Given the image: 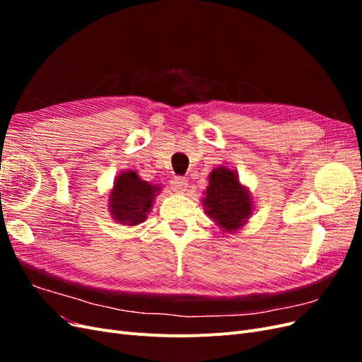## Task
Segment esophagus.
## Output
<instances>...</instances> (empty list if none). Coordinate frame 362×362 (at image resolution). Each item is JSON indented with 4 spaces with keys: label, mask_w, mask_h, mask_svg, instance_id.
<instances>
[{
    "label": "esophagus",
    "mask_w": 362,
    "mask_h": 362,
    "mask_svg": "<svg viewBox=\"0 0 362 362\" xmlns=\"http://www.w3.org/2000/svg\"><path fill=\"white\" fill-rule=\"evenodd\" d=\"M187 180L185 178H182V177H175L172 181H170V185H172V189L175 190V192H185V189H187Z\"/></svg>",
    "instance_id": "34e87169"
}]
</instances>
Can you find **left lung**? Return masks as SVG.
Wrapping results in <instances>:
<instances>
[{
	"label": "left lung",
	"mask_w": 362,
	"mask_h": 362,
	"mask_svg": "<svg viewBox=\"0 0 362 362\" xmlns=\"http://www.w3.org/2000/svg\"><path fill=\"white\" fill-rule=\"evenodd\" d=\"M204 205L208 216H211L225 231L238 229L252 211L249 193L240 185L237 175L226 168L211 172Z\"/></svg>",
	"instance_id": "8db88e82"
}]
</instances>
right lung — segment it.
<instances>
[{
    "label": "right lung",
    "mask_w": 362,
    "mask_h": 362,
    "mask_svg": "<svg viewBox=\"0 0 362 362\" xmlns=\"http://www.w3.org/2000/svg\"><path fill=\"white\" fill-rule=\"evenodd\" d=\"M158 189L146 181H141L136 172L120 173L110 194L113 217L120 223L137 225L146 218Z\"/></svg>",
    "instance_id": "obj_1"
}]
</instances>
